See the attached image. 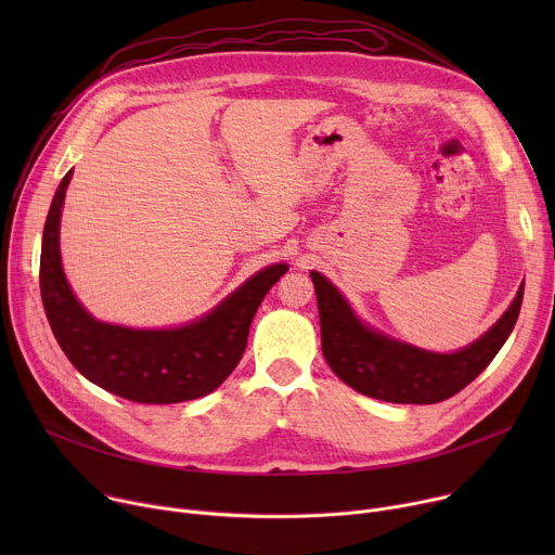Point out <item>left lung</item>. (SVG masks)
<instances>
[{"instance_id": "obj_1", "label": "left lung", "mask_w": 555, "mask_h": 555, "mask_svg": "<svg viewBox=\"0 0 555 555\" xmlns=\"http://www.w3.org/2000/svg\"><path fill=\"white\" fill-rule=\"evenodd\" d=\"M322 322V351L341 383L356 391L400 404H434L452 398L500 353L515 328L524 283L508 310L477 341L454 353H434L371 328L339 289L310 272Z\"/></svg>"}]
</instances>
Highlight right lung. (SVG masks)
<instances>
[{
    "instance_id": "add662e5",
    "label": "right lung",
    "mask_w": 555,
    "mask_h": 555,
    "mask_svg": "<svg viewBox=\"0 0 555 555\" xmlns=\"http://www.w3.org/2000/svg\"><path fill=\"white\" fill-rule=\"evenodd\" d=\"M72 172L53 195L40 254L42 304L65 356L87 380L132 402L172 404L216 391L241 362L251 319L287 262L258 270L214 310L178 328L99 322L72 293L61 260V216Z\"/></svg>"
}]
</instances>
